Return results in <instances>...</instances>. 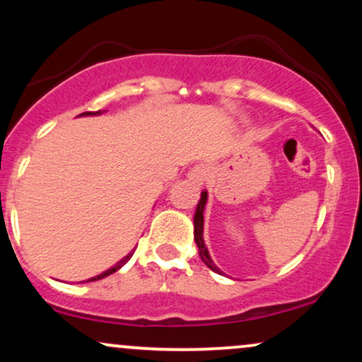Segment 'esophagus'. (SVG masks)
Listing matches in <instances>:
<instances>
[{"instance_id": "34e87169", "label": "esophagus", "mask_w": 362, "mask_h": 362, "mask_svg": "<svg viewBox=\"0 0 362 362\" xmlns=\"http://www.w3.org/2000/svg\"><path fill=\"white\" fill-rule=\"evenodd\" d=\"M207 177H209V168H207L206 165H195V167L190 168L189 173H187V178L197 187L204 185Z\"/></svg>"}]
</instances>
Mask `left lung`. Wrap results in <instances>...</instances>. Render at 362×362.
Wrapping results in <instances>:
<instances>
[{"instance_id": "left-lung-1", "label": "left lung", "mask_w": 362, "mask_h": 362, "mask_svg": "<svg viewBox=\"0 0 362 362\" xmlns=\"http://www.w3.org/2000/svg\"><path fill=\"white\" fill-rule=\"evenodd\" d=\"M206 204H207V190H204V192L201 194V199H199V202H197V209H195V214H194V240H195V243H197L199 255H201L202 262H204V264L213 272L223 274L221 269H219L218 265H216L213 262V259H211L209 250H207V247L204 243V209H206Z\"/></svg>"}]
</instances>
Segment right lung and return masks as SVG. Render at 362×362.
<instances>
[{
  "instance_id": "1",
  "label": "right lung",
  "mask_w": 362,
  "mask_h": 362,
  "mask_svg": "<svg viewBox=\"0 0 362 362\" xmlns=\"http://www.w3.org/2000/svg\"><path fill=\"white\" fill-rule=\"evenodd\" d=\"M102 114H103V112H102V110H98V112H83V114H80V115H78V117H88V115H102ZM132 253H134V252H129V253H127V255H126V257H124V259H120V260L117 262V264H115V265H112V267H110V269H107V271H105V272L98 274V276H95V277H90V279H88V281H86V282H91V281H98V279H103V277H107V276H110V274L117 272V271H119V269H120V267H122V265H126V264H127V262H129V259H131V257H132Z\"/></svg>"
}]
</instances>
